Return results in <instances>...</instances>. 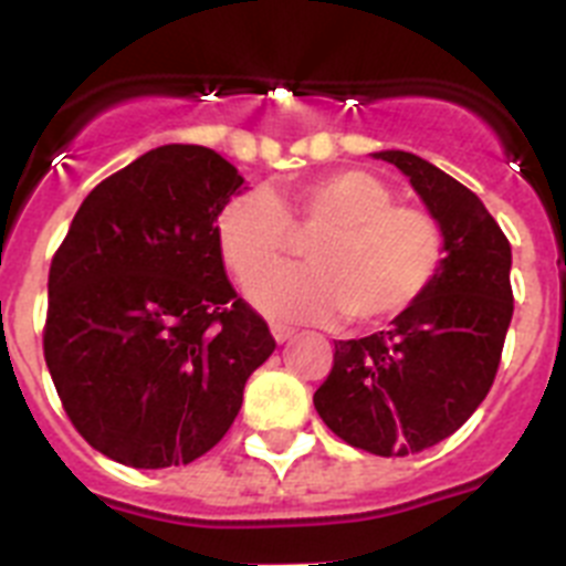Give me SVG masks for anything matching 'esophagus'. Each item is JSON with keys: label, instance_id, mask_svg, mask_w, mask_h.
<instances>
[{"label": "esophagus", "instance_id": "obj_1", "mask_svg": "<svg viewBox=\"0 0 566 566\" xmlns=\"http://www.w3.org/2000/svg\"><path fill=\"white\" fill-rule=\"evenodd\" d=\"M272 337L277 339V343H289V339L294 337V328L283 326V323H272Z\"/></svg>", "mask_w": 566, "mask_h": 566}]
</instances>
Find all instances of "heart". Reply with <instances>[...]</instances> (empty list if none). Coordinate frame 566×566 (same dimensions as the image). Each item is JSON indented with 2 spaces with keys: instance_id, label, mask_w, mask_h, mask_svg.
Returning a JSON list of instances; mask_svg holds the SVG:
<instances>
[{
  "instance_id": "obj_1",
  "label": "heart",
  "mask_w": 566,
  "mask_h": 566,
  "mask_svg": "<svg viewBox=\"0 0 566 566\" xmlns=\"http://www.w3.org/2000/svg\"><path fill=\"white\" fill-rule=\"evenodd\" d=\"M308 237L303 268L268 273ZM229 272L249 283L254 306L269 317L317 323L343 314L374 326L411 308L444 263V232L431 212L394 203L391 187L365 169H332L289 184L277 198L243 192L214 221Z\"/></svg>"
}]
</instances>
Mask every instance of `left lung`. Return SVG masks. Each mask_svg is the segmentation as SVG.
<instances>
[{
	"label": "left lung",
	"instance_id": "1",
	"mask_svg": "<svg viewBox=\"0 0 566 566\" xmlns=\"http://www.w3.org/2000/svg\"><path fill=\"white\" fill-rule=\"evenodd\" d=\"M374 158L411 178L448 254L431 289L388 332L334 343L314 408L359 451L408 457L459 431L496 379L513 317L510 240L476 195L424 158L402 149Z\"/></svg>",
	"mask_w": 566,
	"mask_h": 566
}]
</instances>
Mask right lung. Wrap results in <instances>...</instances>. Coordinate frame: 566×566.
I'll return each instance as SVG.
<instances>
[{"label": "right lung", "instance_id": "1", "mask_svg": "<svg viewBox=\"0 0 566 566\" xmlns=\"http://www.w3.org/2000/svg\"><path fill=\"white\" fill-rule=\"evenodd\" d=\"M240 187L214 149H149L84 198L53 254L44 363L73 428L115 462L155 470L212 451L274 352L214 238Z\"/></svg>", "mask_w": 566, "mask_h": 566}]
</instances>
